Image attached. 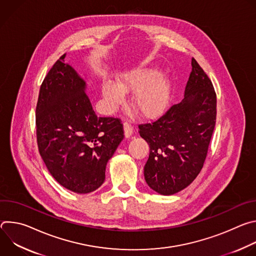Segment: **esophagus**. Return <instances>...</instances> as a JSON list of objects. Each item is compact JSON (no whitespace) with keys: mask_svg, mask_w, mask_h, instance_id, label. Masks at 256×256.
Returning <instances> with one entry per match:
<instances>
[{"mask_svg":"<svg viewBox=\"0 0 256 256\" xmlns=\"http://www.w3.org/2000/svg\"><path fill=\"white\" fill-rule=\"evenodd\" d=\"M124 136H126V138H130L132 134V132H134L132 126L130 122H124Z\"/></svg>","mask_w":256,"mask_h":256,"instance_id":"esophagus-1","label":"esophagus"}]
</instances>
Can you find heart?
I'll list each match as a JSON object with an SVG mask.
<instances>
[{
	"instance_id": "b5f03b06",
	"label": "heart",
	"mask_w": 256,
	"mask_h": 256,
	"mask_svg": "<svg viewBox=\"0 0 256 256\" xmlns=\"http://www.w3.org/2000/svg\"><path fill=\"white\" fill-rule=\"evenodd\" d=\"M156 68H136L118 77V84L106 81L102 93L109 109H114L124 92L136 90L132 104L144 118H153L164 112L170 99V83Z\"/></svg>"
}]
</instances>
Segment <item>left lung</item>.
<instances>
[{
  "label": "left lung",
  "mask_w": 256,
  "mask_h": 256,
  "mask_svg": "<svg viewBox=\"0 0 256 256\" xmlns=\"http://www.w3.org/2000/svg\"><path fill=\"white\" fill-rule=\"evenodd\" d=\"M184 98L157 120L138 124L149 144L144 167L148 186L163 196L188 186L200 172L216 118V95L210 79L192 58Z\"/></svg>",
  "instance_id": "1"
}]
</instances>
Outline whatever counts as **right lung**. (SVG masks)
<instances>
[{
	"mask_svg": "<svg viewBox=\"0 0 256 256\" xmlns=\"http://www.w3.org/2000/svg\"><path fill=\"white\" fill-rule=\"evenodd\" d=\"M62 54L48 70L36 104L40 154L64 188L89 194L104 182L105 168L124 138L120 118H98L86 84Z\"/></svg>",
	"mask_w": 256,
	"mask_h": 256,
	"instance_id": "add662e5",
	"label": "right lung"
}]
</instances>
